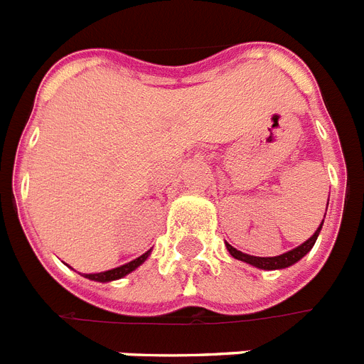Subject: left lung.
<instances>
[{
  "label": "left lung",
  "instance_id": "left-lung-1",
  "mask_svg": "<svg viewBox=\"0 0 364 364\" xmlns=\"http://www.w3.org/2000/svg\"><path fill=\"white\" fill-rule=\"evenodd\" d=\"M327 205H328V202H327ZM321 227H323V223L319 225V228H317L316 232H314V236H311V238L306 240L304 243H300L299 247L291 249V251H287V253L277 255V257H253V255L242 253V251H238L236 247H232L230 243H227V249H228V253L232 255L234 259L243 260V262H247V264L255 266V268H260V270H282V268L293 266L294 262H299V260L302 259L304 255H308V251L314 247V243H316L317 236H319V232H321Z\"/></svg>",
  "mask_w": 364,
  "mask_h": 364
}]
</instances>
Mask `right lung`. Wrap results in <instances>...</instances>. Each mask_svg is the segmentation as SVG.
Returning <instances> with one entry per match:
<instances>
[{
  "instance_id": "obj_1",
  "label": "right lung",
  "mask_w": 364,
  "mask_h": 364,
  "mask_svg": "<svg viewBox=\"0 0 364 364\" xmlns=\"http://www.w3.org/2000/svg\"><path fill=\"white\" fill-rule=\"evenodd\" d=\"M151 255V249H149L147 253H143L141 257H137V259L130 260V262H126V264L122 266H117V268H113V270H105V272H100V274H85V277H88V279H92V282H113V279H121V277H124L126 274H130V272H134L137 268V266H141L145 260H147V257Z\"/></svg>"
}]
</instances>
